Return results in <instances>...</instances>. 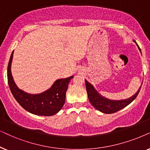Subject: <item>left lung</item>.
Wrapping results in <instances>:
<instances>
[{
	"mask_svg": "<svg viewBox=\"0 0 150 150\" xmlns=\"http://www.w3.org/2000/svg\"><path fill=\"white\" fill-rule=\"evenodd\" d=\"M133 41L134 42L136 43V45L139 48V51L141 53V49L139 48V45H137V42L135 40ZM85 82L89 101L91 102L92 105L94 108H95L97 110L105 114L115 113L116 112L126 107L127 105H129V103L132 102L136 99L141 88V86L139 88L137 93L129 97V98L121 99V100H112V99H110L103 97L101 94H99L97 92V90L95 88V87L87 80H86V79Z\"/></svg>",
	"mask_w": 150,
	"mask_h": 150,
	"instance_id": "left-lung-1",
	"label": "left lung"
}]
</instances>
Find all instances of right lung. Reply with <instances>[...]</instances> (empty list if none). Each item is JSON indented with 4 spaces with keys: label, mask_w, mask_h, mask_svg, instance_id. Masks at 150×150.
Returning a JSON list of instances; mask_svg holds the SVG:
<instances>
[{
    "label": "right lung",
    "mask_w": 150,
    "mask_h": 150,
    "mask_svg": "<svg viewBox=\"0 0 150 150\" xmlns=\"http://www.w3.org/2000/svg\"><path fill=\"white\" fill-rule=\"evenodd\" d=\"M13 51L7 67L8 84L11 93L20 105L30 113L39 116H52L62 109L64 104L66 93L73 75L67 78L57 79L49 89L39 94H29L20 89L11 75V67Z\"/></svg>",
    "instance_id": "right-lung-1"
}]
</instances>
